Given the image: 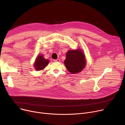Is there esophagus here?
<instances>
[{
  "mask_svg": "<svg viewBox=\"0 0 125 125\" xmlns=\"http://www.w3.org/2000/svg\"><path fill=\"white\" fill-rule=\"evenodd\" d=\"M54 61L56 62H60V59H57V60H54Z\"/></svg>",
  "mask_w": 125,
  "mask_h": 125,
  "instance_id": "esophagus-1",
  "label": "esophagus"
}]
</instances>
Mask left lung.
I'll return each instance as SVG.
<instances>
[{"label":"left lung","instance_id":"1","mask_svg":"<svg viewBox=\"0 0 125 125\" xmlns=\"http://www.w3.org/2000/svg\"><path fill=\"white\" fill-rule=\"evenodd\" d=\"M64 64L71 73L76 74L80 73L86 65V57L83 51L81 49L68 51L64 60Z\"/></svg>","mask_w":125,"mask_h":125}]
</instances>
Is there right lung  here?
<instances>
[{
	"mask_svg": "<svg viewBox=\"0 0 125 125\" xmlns=\"http://www.w3.org/2000/svg\"><path fill=\"white\" fill-rule=\"evenodd\" d=\"M49 63V60L48 59H45L43 55H38L34 63L35 70L36 71H40L43 69L48 65Z\"/></svg>",
	"mask_w": 125,
	"mask_h": 125,
	"instance_id": "1",
	"label": "right lung"
}]
</instances>
